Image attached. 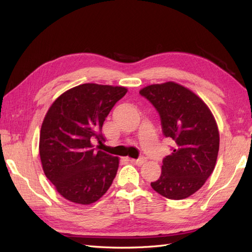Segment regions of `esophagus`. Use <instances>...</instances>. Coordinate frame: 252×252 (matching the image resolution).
<instances>
[{"instance_id":"obj_1","label":"esophagus","mask_w":252,"mask_h":252,"mask_svg":"<svg viewBox=\"0 0 252 252\" xmlns=\"http://www.w3.org/2000/svg\"><path fill=\"white\" fill-rule=\"evenodd\" d=\"M145 161H146V159L144 158V157H141V158H138V159H131V162L136 164V165H142Z\"/></svg>"}]
</instances>
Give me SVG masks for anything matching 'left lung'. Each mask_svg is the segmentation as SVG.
I'll list each match as a JSON object with an SVG mask.
<instances>
[{
	"instance_id": "1",
	"label": "left lung",
	"mask_w": 252,
	"mask_h": 252,
	"mask_svg": "<svg viewBox=\"0 0 252 252\" xmlns=\"http://www.w3.org/2000/svg\"><path fill=\"white\" fill-rule=\"evenodd\" d=\"M140 94L156 107L163 134L175 142L173 152L163 159L161 175L151 185L168 199H185L215 170L220 146L217 121L199 96L176 82L147 85Z\"/></svg>"
}]
</instances>
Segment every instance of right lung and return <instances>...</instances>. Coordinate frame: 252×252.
I'll list each match as a JSON object with an SVG mask.
<instances>
[{
  "label": "right lung",
  "mask_w": 252,
  "mask_h": 252,
  "mask_svg": "<svg viewBox=\"0 0 252 252\" xmlns=\"http://www.w3.org/2000/svg\"><path fill=\"white\" fill-rule=\"evenodd\" d=\"M127 92L125 87L84 83L53 101L42 122L39 153L42 168L65 199L91 205L108 190L119 158L95 152L100 131L112 107Z\"/></svg>",
  "instance_id": "right-lung-1"
}]
</instances>
